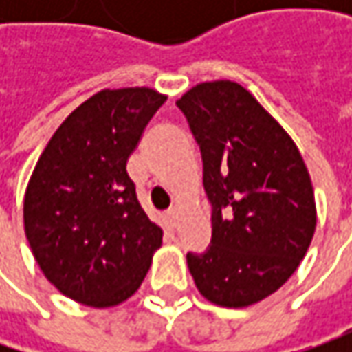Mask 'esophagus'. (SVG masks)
<instances>
[{
	"label": "esophagus",
	"mask_w": 352,
	"mask_h": 352,
	"mask_svg": "<svg viewBox=\"0 0 352 352\" xmlns=\"http://www.w3.org/2000/svg\"><path fill=\"white\" fill-rule=\"evenodd\" d=\"M166 217H168V221L170 225L174 227V225L178 223V217H180V211H178V208H172V210L166 213Z\"/></svg>",
	"instance_id": "esophagus-1"
}]
</instances>
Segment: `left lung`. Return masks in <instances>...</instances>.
Wrapping results in <instances>:
<instances>
[{
  "label": "left lung",
  "instance_id": "obj_1",
  "mask_svg": "<svg viewBox=\"0 0 352 352\" xmlns=\"http://www.w3.org/2000/svg\"><path fill=\"white\" fill-rule=\"evenodd\" d=\"M176 105L201 148L213 206L210 249L186 256L196 288L221 307L258 304L298 270L316 233L307 166L290 135L236 82H201Z\"/></svg>",
  "mask_w": 352,
  "mask_h": 352
}]
</instances>
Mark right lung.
<instances>
[{
    "mask_svg": "<svg viewBox=\"0 0 352 352\" xmlns=\"http://www.w3.org/2000/svg\"><path fill=\"white\" fill-rule=\"evenodd\" d=\"M164 102L144 86L102 89L62 121L36 160L23 201L25 235L48 282L78 304H123L162 245L127 160Z\"/></svg>",
    "mask_w": 352,
    "mask_h": 352,
    "instance_id": "1",
    "label": "right lung"
}]
</instances>
